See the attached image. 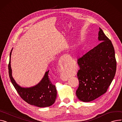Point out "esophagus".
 <instances>
[{
    "mask_svg": "<svg viewBox=\"0 0 122 122\" xmlns=\"http://www.w3.org/2000/svg\"><path fill=\"white\" fill-rule=\"evenodd\" d=\"M68 57V56L67 55H64L61 57V58H60L59 62V66L60 67V68H61V67H63L64 66H65V65L66 64V63L67 62ZM61 79L63 81H66L68 79V77L65 75H62L61 76Z\"/></svg>",
    "mask_w": 122,
    "mask_h": 122,
    "instance_id": "obj_1",
    "label": "esophagus"
}]
</instances>
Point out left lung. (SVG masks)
Returning a JSON list of instances; mask_svg holds the SVG:
<instances>
[{
    "instance_id": "8db88e82",
    "label": "left lung",
    "mask_w": 122,
    "mask_h": 122,
    "mask_svg": "<svg viewBox=\"0 0 122 122\" xmlns=\"http://www.w3.org/2000/svg\"><path fill=\"white\" fill-rule=\"evenodd\" d=\"M98 39L101 42L77 59L78 99L92 101L106 93L116 71L115 51L111 41L100 28Z\"/></svg>"
}]
</instances>
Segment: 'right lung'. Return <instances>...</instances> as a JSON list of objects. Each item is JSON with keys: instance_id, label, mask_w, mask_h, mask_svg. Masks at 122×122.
<instances>
[{"instance_id": "add662e5", "label": "right lung", "mask_w": 122, "mask_h": 122, "mask_svg": "<svg viewBox=\"0 0 122 122\" xmlns=\"http://www.w3.org/2000/svg\"><path fill=\"white\" fill-rule=\"evenodd\" d=\"M11 52L8 64L9 77L12 83L22 99L28 104L39 107H45L52 105L56 98L57 91L55 86L52 83L48 77L49 71L46 72L42 80L36 86L30 88H22L16 83L12 76L10 64Z\"/></svg>"}]
</instances>
